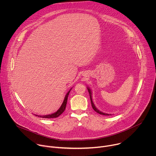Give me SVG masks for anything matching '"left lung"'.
I'll list each match as a JSON object with an SVG mask.
<instances>
[{"label":"left lung","mask_w":156,"mask_h":156,"mask_svg":"<svg viewBox=\"0 0 156 156\" xmlns=\"http://www.w3.org/2000/svg\"><path fill=\"white\" fill-rule=\"evenodd\" d=\"M87 90H88L89 94H90V99H91V102L92 107H93V108L94 110V111H96V112L97 113H98V114H101V115H111V114H108L103 113L102 112H101V111L99 110L96 107V106H95V105L94 104V103H93V100H92V96H91V95H92V93H91V89L89 88V87H87Z\"/></svg>","instance_id":"1"}]
</instances>
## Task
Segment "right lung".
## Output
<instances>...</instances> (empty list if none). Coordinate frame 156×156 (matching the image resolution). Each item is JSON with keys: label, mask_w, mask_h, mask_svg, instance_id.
I'll return each mask as SVG.
<instances>
[{"label": "right lung", "mask_w": 156, "mask_h": 156, "mask_svg": "<svg viewBox=\"0 0 156 156\" xmlns=\"http://www.w3.org/2000/svg\"><path fill=\"white\" fill-rule=\"evenodd\" d=\"M72 90V89H71ZM71 90L66 93V94L65 95V99L63 100V102L62 104V105L60 106V107L59 108V109L56 112L54 113V114H52L51 115H38V117H40L41 118H45V119H51V118H57L58 117L59 115H60L63 112L64 110L66 108V102H67V99H68V96H69V94L71 91ZM36 116H37V115H35Z\"/></svg>", "instance_id": "1"}]
</instances>
